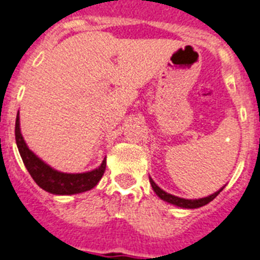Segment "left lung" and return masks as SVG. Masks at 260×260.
<instances>
[{"mask_svg":"<svg viewBox=\"0 0 260 260\" xmlns=\"http://www.w3.org/2000/svg\"><path fill=\"white\" fill-rule=\"evenodd\" d=\"M149 182H150V184H152L153 191L157 193L158 198L162 199L164 202L170 203V204L175 205V207H179V208H184V209H195V208H200V207H203V205H207L208 203H211L225 187V186L221 187V188L218 189V191H216L214 193H212V195L209 196H205V198H202V199H183V198H179V196L171 195V193L164 191L161 187H158L157 184H155V182L150 177H149Z\"/></svg>","mask_w":260,"mask_h":260,"instance_id":"8db88e82","label":"left lung"}]
</instances>
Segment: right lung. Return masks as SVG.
Wrapping results in <instances>:
<instances>
[{"instance_id":"right-lung-1","label":"right lung","mask_w":260,"mask_h":260,"mask_svg":"<svg viewBox=\"0 0 260 260\" xmlns=\"http://www.w3.org/2000/svg\"><path fill=\"white\" fill-rule=\"evenodd\" d=\"M15 141H17L22 161H23L27 171L35 180V183L40 188L49 193H53V195H74V193L89 191L98 184V182L105 174L106 158L99 168L91 171H86V173L69 174L51 168L27 146L21 133L19 111H18L17 120H15Z\"/></svg>"}]
</instances>
